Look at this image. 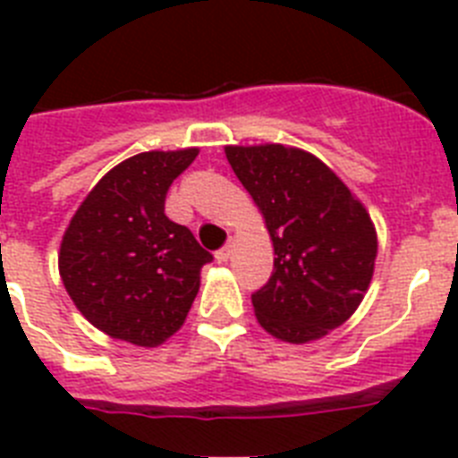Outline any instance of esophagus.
<instances>
[{
	"label": "esophagus",
	"instance_id": "1",
	"mask_svg": "<svg viewBox=\"0 0 458 458\" xmlns=\"http://www.w3.org/2000/svg\"><path fill=\"white\" fill-rule=\"evenodd\" d=\"M233 256V242H228L225 247H221L216 251V260L218 263H228V259Z\"/></svg>",
	"mask_w": 458,
	"mask_h": 458
}]
</instances>
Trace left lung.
Segmentation results:
<instances>
[{"label": "left lung", "mask_w": 458, "mask_h": 458, "mask_svg": "<svg viewBox=\"0 0 458 458\" xmlns=\"http://www.w3.org/2000/svg\"><path fill=\"white\" fill-rule=\"evenodd\" d=\"M225 157L275 247L270 282L251 295L259 324L291 344L328 335L370 286L377 259L370 214L328 165L302 148L225 146Z\"/></svg>", "instance_id": "8db88e82"}]
</instances>
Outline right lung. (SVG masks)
Listing matches in <instances>:
<instances>
[{"label":"right lung","instance_id":"right-lung-1","mask_svg":"<svg viewBox=\"0 0 458 458\" xmlns=\"http://www.w3.org/2000/svg\"><path fill=\"white\" fill-rule=\"evenodd\" d=\"M198 148L146 151L106 172L69 221L57 267L69 298L95 328L157 347L182 328L211 253L165 216L172 182Z\"/></svg>","mask_w":458,"mask_h":458}]
</instances>
